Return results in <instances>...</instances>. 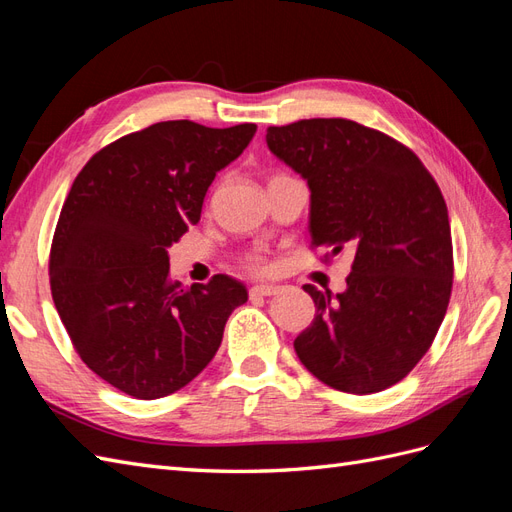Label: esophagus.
I'll use <instances>...</instances> for the list:
<instances>
[{"mask_svg":"<svg viewBox=\"0 0 512 512\" xmlns=\"http://www.w3.org/2000/svg\"><path fill=\"white\" fill-rule=\"evenodd\" d=\"M280 292V286H252L250 288V297H273V294Z\"/></svg>","mask_w":512,"mask_h":512,"instance_id":"obj_1","label":"esophagus"}]
</instances>
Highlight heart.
<instances>
[{
	"label": "heart",
	"mask_w": 512,
	"mask_h": 512,
	"mask_svg": "<svg viewBox=\"0 0 512 512\" xmlns=\"http://www.w3.org/2000/svg\"><path fill=\"white\" fill-rule=\"evenodd\" d=\"M245 267L250 271H262V269H265V260H262L260 254H247L245 256Z\"/></svg>",
	"instance_id": "1"
}]
</instances>
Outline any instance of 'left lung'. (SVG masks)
Here are the masks:
<instances>
[{"label":"left lung","mask_w":512,"mask_h":512,"mask_svg":"<svg viewBox=\"0 0 512 512\" xmlns=\"http://www.w3.org/2000/svg\"><path fill=\"white\" fill-rule=\"evenodd\" d=\"M271 153L312 192V247H350L344 292L305 284L314 322L299 361L331 389L369 395L404 380L433 344L453 288L444 196L416 153L350 119H301L267 130Z\"/></svg>","instance_id":"1"}]
</instances>
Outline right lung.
<instances>
[{
    "instance_id": "1",
    "label": "right lung",
    "mask_w": 512,
    "mask_h": 512,
    "mask_svg": "<svg viewBox=\"0 0 512 512\" xmlns=\"http://www.w3.org/2000/svg\"><path fill=\"white\" fill-rule=\"evenodd\" d=\"M254 134V123L160 121L100 149L74 179L53 235L51 292L83 363L121 393L183 389L247 301L228 275L183 290L168 275V247L200 220L211 181Z\"/></svg>"
}]
</instances>
